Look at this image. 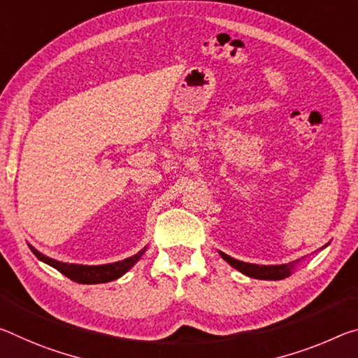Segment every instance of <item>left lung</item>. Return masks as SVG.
Listing matches in <instances>:
<instances>
[{
    "label": "left lung",
    "instance_id": "8db88e82",
    "mask_svg": "<svg viewBox=\"0 0 358 358\" xmlns=\"http://www.w3.org/2000/svg\"><path fill=\"white\" fill-rule=\"evenodd\" d=\"M328 247L323 245L320 250L323 248ZM220 257L223 258L226 263H229L232 268L237 269L242 274H245L248 277H253V279H259V280H282V279H287V277H290L293 274V271L296 269V266H299V263L304 259H296V261H292V263H285V264H253V263H245V261H241V259H236L229 257V255H226L223 252H218Z\"/></svg>",
    "mask_w": 358,
    "mask_h": 358
}]
</instances>
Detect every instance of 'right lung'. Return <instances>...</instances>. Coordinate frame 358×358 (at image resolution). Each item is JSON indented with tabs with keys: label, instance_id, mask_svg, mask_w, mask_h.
Instances as JSON below:
<instances>
[{
	"label": "right lung",
	"instance_id": "1",
	"mask_svg": "<svg viewBox=\"0 0 358 358\" xmlns=\"http://www.w3.org/2000/svg\"><path fill=\"white\" fill-rule=\"evenodd\" d=\"M28 247H30V250L39 261L52 266L54 269L62 272V274L66 275L68 279H71L73 282L86 283V285H94V283H105V282H111V280L119 279V277H122L124 274H126L130 268H134V264L137 263V261L143 257V253L146 252V247H143L138 253H135L134 257L116 261V263L89 266V264L64 263V261L49 258V257H46V255H43L41 252H38L35 247L30 245V243H28Z\"/></svg>",
	"mask_w": 358,
	"mask_h": 358
}]
</instances>
